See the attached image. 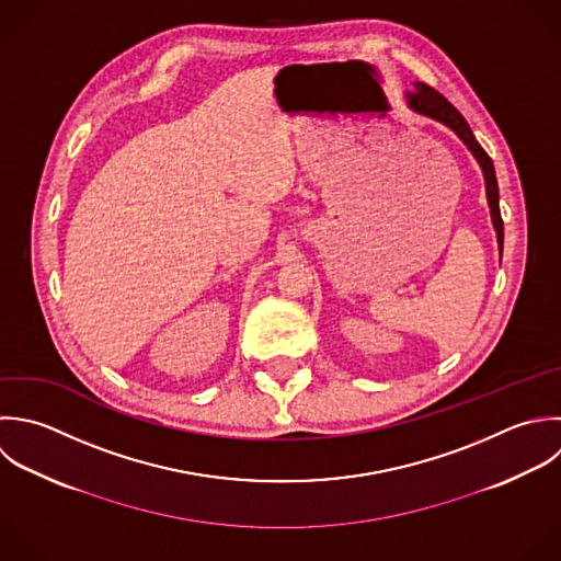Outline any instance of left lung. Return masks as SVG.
<instances>
[{"mask_svg":"<svg viewBox=\"0 0 561 561\" xmlns=\"http://www.w3.org/2000/svg\"><path fill=\"white\" fill-rule=\"evenodd\" d=\"M407 106L417 115H424L428 119H435V122L448 126L479 161L483 176H485V194H488V205H490V214H492V225L496 229V240H499V249L503 255V218H501V207H499L501 196H499L496 170H494L490 154L477 141L470 124L439 91H435L433 87H428L426 82H420V80L413 82V91H407Z\"/></svg>","mask_w":561,"mask_h":561,"instance_id":"1","label":"left lung"}]
</instances>
